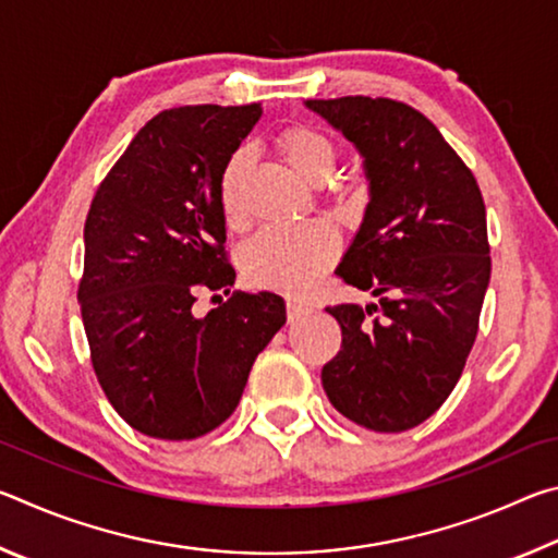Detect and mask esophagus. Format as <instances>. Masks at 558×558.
Masks as SVG:
<instances>
[{
  "label": "esophagus",
  "instance_id": "1",
  "mask_svg": "<svg viewBox=\"0 0 558 558\" xmlns=\"http://www.w3.org/2000/svg\"><path fill=\"white\" fill-rule=\"evenodd\" d=\"M307 315H310V307L298 305V302H288V319H290V323H300V319H305Z\"/></svg>",
  "mask_w": 558,
  "mask_h": 558
}]
</instances>
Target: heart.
Here are the masks:
<instances>
[{"label": "heart", "instance_id": "1", "mask_svg": "<svg viewBox=\"0 0 558 558\" xmlns=\"http://www.w3.org/2000/svg\"><path fill=\"white\" fill-rule=\"evenodd\" d=\"M276 149L307 182L319 184L335 172L339 149L327 132L310 125H288L276 135ZM243 157L233 155L219 179V202L226 219L239 216ZM337 256V235L319 221L268 226L243 245L241 268L251 286L305 298L317 288Z\"/></svg>", "mask_w": 558, "mask_h": 558}]
</instances>
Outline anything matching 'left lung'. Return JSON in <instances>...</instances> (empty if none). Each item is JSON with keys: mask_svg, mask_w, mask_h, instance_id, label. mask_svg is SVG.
Wrapping results in <instances>:
<instances>
[{"mask_svg": "<svg viewBox=\"0 0 558 558\" xmlns=\"http://www.w3.org/2000/svg\"><path fill=\"white\" fill-rule=\"evenodd\" d=\"M364 157L369 206L337 276L376 305L327 307L342 347L323 366L335 409L379 433L436 413L475 344L489 282L477 179L438 128L391 98L307 100Z\"/></svg>", "mask_w": 558, "mask_h": 558, "instance_id": "left-lung-1", "label": "left lung"}]
</instances>
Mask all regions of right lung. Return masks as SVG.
Wrapping results in <instances>:
<instances>
[{
	"instance_id": "add662e5",
	"label": "right lung",
	"mask_w": 558,
	"mask_h": 558,
	"mask_svg": "<svg viewBox=\"0 0 558 558\" xmlns=\"http://www.w3.org/2000/svg\"><path fill=\"white\" fill-rule=\"evenodd\" d=\"M260 106L162 110L90 202L78 302L93 372L112 409L159 440H192L235 411L251 366L286 325L276 292H231L206 317L199 292H229L219 179Z\"/></svg>"
}]
</instances>
